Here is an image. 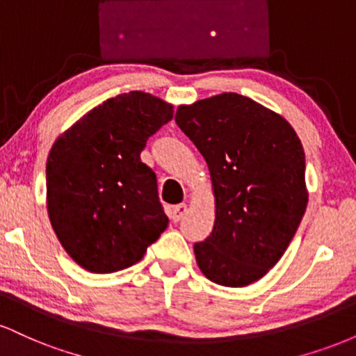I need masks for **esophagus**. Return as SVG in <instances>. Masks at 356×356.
Returning <instances> with one entry per match:
<instances>
[{"label":"esophagus","instance_id":"obj_1","mask_svg":"<svg viewBox=\"0 0 356 356\" xmlns=\"http://www.w3.org/2000/svg\"><path fill=\"white\" fill-rule=\"evenodd\" d=\"M186 212H187L186 204H177V206H174L172 209H170V219H172L174 222H177V220H181L184 216H186Z\"/></svg>","mask_w":356,"mask_h":356}]
</instances>
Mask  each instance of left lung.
<instances>
[{"label": "left lung", "mask_w": 356, "mask_h": 356, "mask_svg": "<svg viewBox=\"0 0 356 356\" xmlns=\"http://www.w3.org/2000/svg\"><path fill=\"white\" fill-rule=\"evenodd\" d=\"M175 124L206 159L214 186V229L194 244L199 268L220 286L254 283L303 219V145L283 117L238 93L181 105Z\"/></svg>", "instance_id": "left-lung-1"}]
</instances>
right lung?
Wrapping results in <instances>:
<instances>
[{
	"label": "right lung",
	"mask_w": 356,
	"mask_h": 356,
	"mask_svg": "<svg viewBox=\"0 0 356 356\" xmlns=\"http://www.w3.org/2000/svg\"><path fill=\"white\" fill-rule=\"evenodd\" d=\"M172 115V105L150 93H122L90 110L53 144L48 216L61 246L87 271L132 266L165 231L157 177L140 152Z\"/></svg>",
	"instance_id": "right-lung-1"
}]
</instances>
